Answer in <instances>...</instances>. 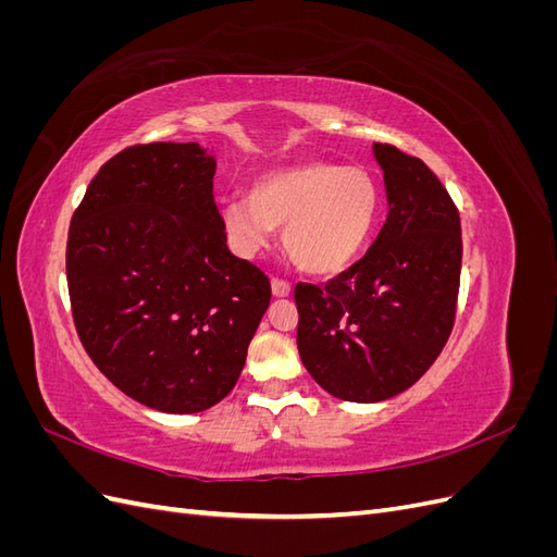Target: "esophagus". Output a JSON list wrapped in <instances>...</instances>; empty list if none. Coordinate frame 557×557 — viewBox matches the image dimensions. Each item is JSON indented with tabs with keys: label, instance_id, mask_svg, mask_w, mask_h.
Segmentation results:
<instances>
[{
	"label": "esophagus",
	"instance_id": "esophagus-1",
	"mask_svg": "<svg viewBox=\"0 0 557 557\" xmlns=\"http://www.w3.org/2000/svg\"><path fill=\"white\" fill-rule=\"evenodd\" d=\"M272 293L274 297H288L290 295V283L283 278H272Z\"/></svg>",
	"mask_w": 557,
	"mask_h": 557
}]
</instances>
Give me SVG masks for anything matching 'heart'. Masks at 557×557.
<instances>
[{
	"label": "heart",
	"mask_w": 557,
	"mask_h": 557,
	"mask_svg": "<svg viewBox=\"0 0 557 557\" xmlns=\"http://www.w3.org/2000/svg\"><path fill=\"white\" fill-rule=\"evenodd\" d=\"M379 213L376 181L362 166L299 162L267 172L248 199H232L223 225L239 256H258L285 227L290 258L311 274L332 276L360 256Z\"/></svg>",
	"instance_id": "b5f03b06"
}]
</instances>
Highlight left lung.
Wrapping results in <instances>:
<instances>
[{
  "instance_id": "8db88e82",
  "label": "left lung",
  "mask_w": 557,
  "mask_h": 557,
  "mask_svg": "<svg viewBox=\"0 0 557 557\" xmlns=\"http://www.w3.org/2000/svg\"><path fill=\"white\" fill-rule=\"evenodd\" d=\"M387 218L364 258L323 288L295 285L297 348L307 372L346 401L411 387L446 346L458 307L460 213L430 166L374 144Z\"/></svg>"
}]
</instances>
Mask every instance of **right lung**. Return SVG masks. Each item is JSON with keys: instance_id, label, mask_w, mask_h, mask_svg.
<instances>
[{"instance_id": "add662e5", "label": "right lung", "mask_w": 557, "mask_h": 557, "mask_svg": "<svg viewBox=\"0 0 557 557\" xmlns=\"http://www.w3.org/2000/svg\"><path fill=\"white\" fill-rule=\"evenodd\" d=\"M213 174L195 141L129 146L90 181L66 239L83 348L117 391L164 413L232 391L272 299L264 272L227 248Z\"/></svg>"}]
</instances>
